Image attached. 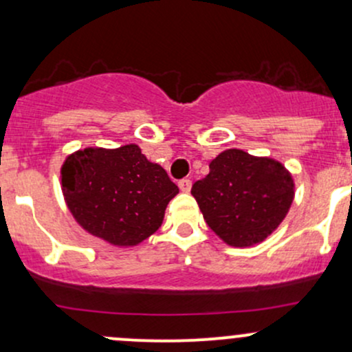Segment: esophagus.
Returning <instances> with one entry per match:
<instances>
[{"label": "esophagus", "mask_w": 352, "mask_h": 352, "mask_svg": "<svg viewBox=\"0 0 352 352\" xmlns=\"http://www.w3.org/2000/svg\"><path fill=\"white\" fill-rule=\"evenodd\" d=\"M191 179H186V177H184V179H181L179 183H177V186H179V189L183 192H189L191 191Z\"/></svg>", "instance_id": "obj_1"}]
</instances>
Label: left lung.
Returning <instances> with one entry per match:
<instances>
[{
	"label": "left lung",
	"instance_id": "8db88e82",
	"mask_svg": "<svg viewBox=\"0 0 352 352\" xmlns=\"http://www.w3.org/2000/svg\"><path fill=\"white\" fill-rule=\"evenodd\" d=\"M191 195L224 243L248 248L266 239L286 218L294 181L279 161L226 149L209 163V175L192 184Z\"/></svg>",
	"mask_w": 352,
	"mask_h": 352
}]
</instances>
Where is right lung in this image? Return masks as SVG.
Here are the masks:
<instances>
[{
    "instance_id": "right-lung-1",
    "label": "right lung",
    "mask_w": 352,
    "mask_h": 352,
    "mask_svg": "<svg viewBox=\"0 0 352 352\" xmlns=\"http://www.w3.org/2000/svg\"><path fill=\"white\" fill-rule=\"evenodd\" d=\"M61 189L78 224L113 246H136L155 234L179 192L136 144L73 153L61 168Z\"/></svg>"
}]
</instances>
